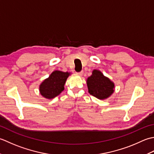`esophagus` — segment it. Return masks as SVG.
Returning <instances> with one entry per match:
<instances>
[{
    "instance_id": "esophagus-1",
    "label": "esophagus",
    "mask_w": 154,
    "mask_h": 154,
    "mask_svg": "<svg viewBox=\"0 0 154 154\" xmlns=\"http://www.w3.org/2000/svg\"><path fill=\"white\" fill-rule=\"evenodd\" d=\"M77 74L78 75V76H82L83 74V71H81V72H77Z\"/></svg>"
}]
</instances>
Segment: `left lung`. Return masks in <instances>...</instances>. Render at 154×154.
<instances>
[{"instance_id":"obj_1","label":"left lung","mask_w":154,"mask_h":154,"mask_svg":"<svg viewBox=\"0 0 154 154\" xmlns=\"http://www.w3.org/2000/svg\"><path fill=\"white\" fill-rule=\"evenodd\" d=\"M88 92L100 100L109 98L114 92V84L98 70H94L87 79Z\"/></svg>"}]
</instances>
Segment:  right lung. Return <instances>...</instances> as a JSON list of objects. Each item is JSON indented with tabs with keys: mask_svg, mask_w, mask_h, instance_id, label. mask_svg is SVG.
<instances>
[{
	"mask_svg": "<svg viewBox=\"0 0 154 154\" xmlns=\"http://www.w3.org/2000/svg\"><path fill=\"white\" fill-rule=\"evenodd\" d=\"M70 73L55 70L39 86L40 93L47 99H52L64 90V84Z\"/></svg>",
	"mask_w": 154,
	"mask_h": 154,
	"instance_id": "add662e5",
	"label": "right lung"
}]
</instances>
